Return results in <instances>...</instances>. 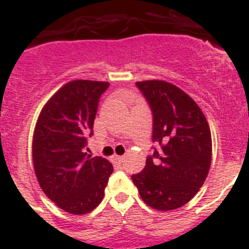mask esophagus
I'll return each mask as SVG.
<instances>
[{"label":"esophagus","instance_id":"esophagus-1","mask_svg":"<svg viewBox=\"0 0 249 249\" xmlns=\"http://www.w3.org/2000/svg\"><path fill=\"white\" fill-rule=\"evenodd\" d=\"M112 161H114L115 163H121L123 161H124V156H118V155H114V156H112Z\"/></svg>","mask_w":249,"mask_h":249}]
</instances>
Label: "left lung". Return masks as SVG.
<instances>
[{
	"instance_id": "obj_1",
	"label": "left lung",
	"mask_w": 249,
	"mask_h": 249,
	"mask_svg": "<svg viewBox=\"0 0 249 249\" xmlns=\"http://www.w3.org/2000/svg\"><path fill=\"white\" fill-rule=\"evenodd\" d=\"M153 115L152 141L161 148L131 175L145 205L159 211L179 209L203 185L212 157L209 123L187 93L165 80L135 83Z\"/></svg>"
}]
</instances>
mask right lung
<instances>
[{
	"label": "right lung",
	"mask_w": 249,
	"mask_h": 249,
	"mask_svg": "<svg viewBox=\"0 0 249 249\" xmlns=\"http://www.w3.org/2000/svg\"><path fill=\"white\" fill-rule=\"evenodd\" d=\"M110 83L71 80L40 111L33 135V166L42 191L72 215L88 213L104 199L114 167L84 152L101 94Z\"/></svg>",
	"instance_id": "right-lung-1"
}]
</instances>
